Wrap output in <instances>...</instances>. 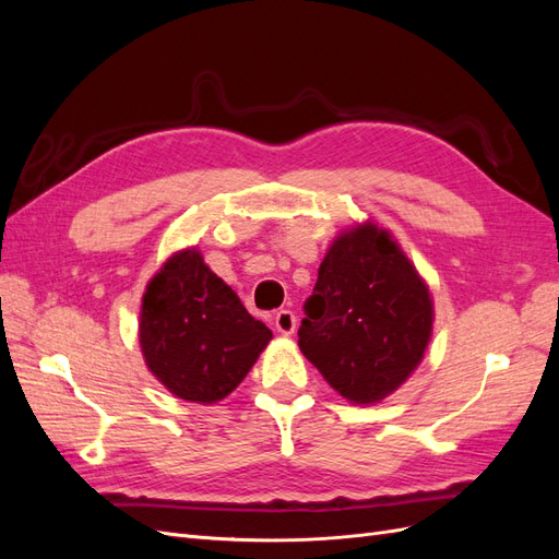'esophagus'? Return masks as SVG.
<instances>
[{
	"instance_id": "obj_1",
	"label": "esophagus",
	"mask_w": 559,
	"mask_h": 559,
	"mask_svg": "<svg viewBox=\"0 0 559 559\" xmlns=\"http://www.w3.org/2000/svg\"><path fill=\"white\" fill-rule=\"evenodd\" d=\"M275 329L282 335H292L296 331V314L292 310H280L275 314Z\"/></svg>"
}]
</instances>
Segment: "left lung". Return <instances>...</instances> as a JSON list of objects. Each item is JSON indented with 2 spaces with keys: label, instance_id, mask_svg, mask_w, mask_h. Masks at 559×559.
I'll return each instance as SVG.
<instances>
[{
  "label": "left lung",
  "instance_id": "1",
  "mask_svg": "<svg viewBox=\"0 0 559 559\" xmlns=\"http://www.w3.org/2000/svg\"><path fill=\"white\" fill-rule=\"evenodd\" d=\"M302 310L300 352L354 403L392 394L425 357L433 324L427 284L373 224L333 242Z\"/></svg>",
  "mask_w": 559,
  "mask_h": 559
}]
</instances>
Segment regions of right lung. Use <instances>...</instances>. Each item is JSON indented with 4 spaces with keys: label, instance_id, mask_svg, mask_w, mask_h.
Instances as JSON below:
<instances>
[{
    "label": "right lung",
    "instance_id": "obj_1",
    "mask_svg": "<svg viewBox=\"0 0 559 559\" xmlns=\"http://www.w3.org/2000/svg\"><path fill=\"white\" fill-rule=\"evenodd\" d=\"M230 286L198 249L175 253L148 282L140 345L151 373L183 401L214 403L238 386L270 343Z\"/></svg>",
    "mask_w": 559,
    "mask_h": 559
}]
</instances>
